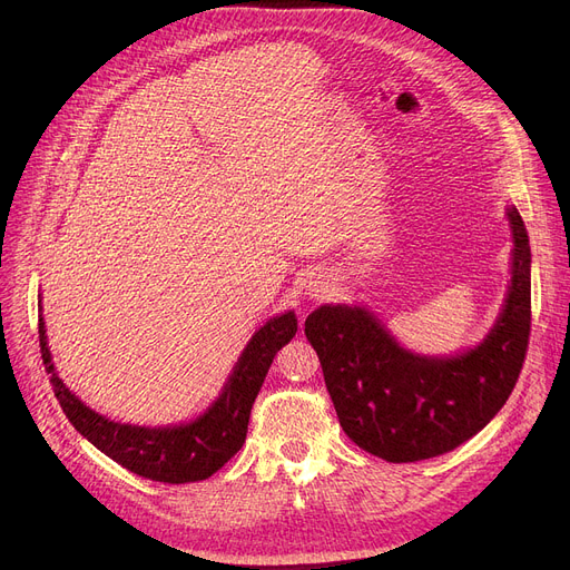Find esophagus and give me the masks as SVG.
<instances>
[{
    "label": "esophagus",
    "instance_id": "1",
    "mask_svg": "<svg viewBox=\"0 0 570 570\" xmlns=\"http://www.w3.org/2000/svg\"><path fill=\"white\" fill-rule=\"evenodd\" d=\"M307 291H309V295L312 297H323L325 293H327V288H325V282H309V286H307Z\"/></svg>",
    "mask_w": 570,
    "mask_h": 570
}]
</instances>
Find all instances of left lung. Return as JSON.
I'll list each match as a JSON object with an SVG mask.
<instances>
[{"label":"left lung","instance_id":"left-lung-1","mask_svg":"<svg viewBox=\"0 0 570 570\" xmlns=\"http://www.w3.org/2000/svg\"><path fill=\"white\" fill-rule=\"evenodd\" d=\"M505 215L513 277L494 327L475 348L415 355L365 307L321 305L307 316L305 335L340 425L363 451L393 464L443 455L481 432L513 393L531 331V249L518 209Z\"/></svg>","mask_w":570,"mask_h":570}]
</instances>
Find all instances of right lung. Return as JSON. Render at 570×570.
Masks as SVG:
<instances>
[{
  "label": "right lung",
  "instance_id": "right-lung-1",
  "mask_svg": "<svg viewBox=\"0 0 570 570\" xmlns=\"http://www.w3.org/2000/svg\"><path fill=\"white\" fill-rule=\"evenodd\" d=\"M295 333L297 318L293 312L269 318L237 357L222 395L196 421L173 428H138L108 421L69 391L55 372L43 316H39L41 357L50 374L55 397L69 423L117 464L149 481L170 485L205 481L243 448L249 413L265 374L277 351L288 344Z\"/></svg>",
  "mask_w": 570,
  "mask_h": 570
}]
</instances>
